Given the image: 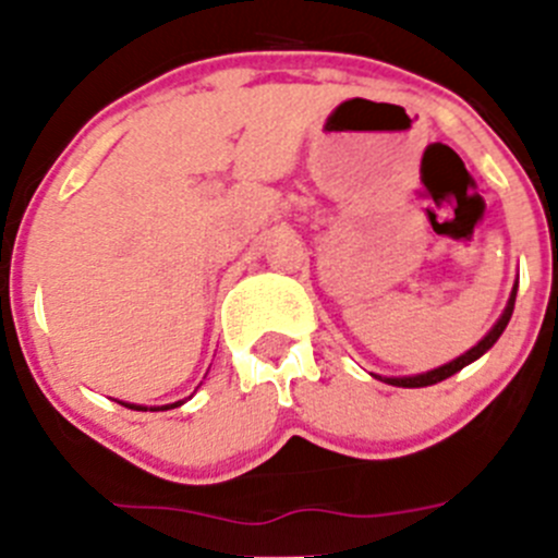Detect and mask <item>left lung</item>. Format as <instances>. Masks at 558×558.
I'll return each mask as SVG.
<instances>
[{
    "label": "left lung",
    "mask_w": 558,
    "mask_h": 558,
    "mask_svg": "<svg viewBox=\"0 0 558 558\" xmlns=\"http://www.w3.org/2000/svg\"><path fill=\"white\" fill-rule=\"evenodd\" d=\"M515 291H519V286H515V289H513V294H510V302H508V307H505L502 318H499L497 324H494V329L488 331V335L483 337V340L477 342L475 348H470V351H466L464 356L453 359V362L442 364V367L432 369V373L415 375V378H380V380H386V384H391V386H402V388H424V386H435V384H440V380L451 378V375L459 373V369H464L466 364H472V362H475V359H481L483 353H486L488 348H492L494 342L499 340V335H502V331H505V326H508L510 315H513V307H515Z\"/></svg>",
    "instance_id": "obj_1"
}]
</instances>
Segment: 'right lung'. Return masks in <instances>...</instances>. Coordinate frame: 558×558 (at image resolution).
<instances>
[{
	"label": "right lung",
	"instance_id": "1",
	"mask_svg": "<svg viewBox=\"0 0 558 558\" xmlns=\"http://www.w3.org/2000/svg\"><path fill=\"white\" fill-rule=\"evenodd\" d=\"M178 404H180V402H174V404H167V408H178ZM126 408H132V410H145V408H140V404H126ZM167 408H165V410H167Z\"/></svg>",
	"mask_w": 558,
	"mask_h": 558
}]
</instances>
